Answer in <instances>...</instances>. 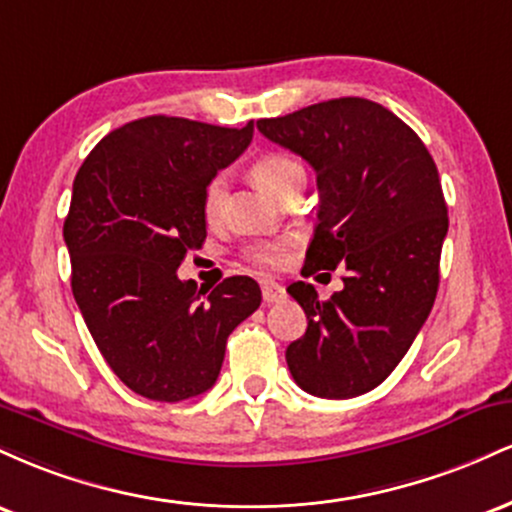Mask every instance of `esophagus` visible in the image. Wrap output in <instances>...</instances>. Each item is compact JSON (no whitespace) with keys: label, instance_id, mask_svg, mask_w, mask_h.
<instances>
[{"label":"esophagus","instance_id":"esophagus-1","mask_svg":"<svg viewBox=\"0 0 512 512\" xmlns=\"http://www.w3.org/2000/svg\"><path fill=\"white\" fill-rule=\"evenodd\" d=\"M286 296V289L276 281H262V298L264 303H279Z\"/></svg>","mask_w":512,"mask_h":512}]
</instances>
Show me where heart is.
I'll use <instances>...</instances> for the list:
<instances>
[{"label": "heart", "mask_w": 512, "mask_h": 512, "mask_svg": "<svg viewBox=\"0 0 512 512\" xmlns=\"http://www.w3.org/2000/svg\"><path fill=\"white\" fill-rule=\"evenodd\" d=\"M303 166L296 158L286 154H264L255 161L252 166V178H255L267 192H272L274 197H279L281 192L289 187V182L296 178H303ZM223 192H226V178L223 175H214L204 187L202 195V211L204 219L214 221L221 211ZM291 240H269V243H260L255 248H250V260L262 267H279L286 260V252H289Z\"/></svg>", "instance_id": "1"}]
</instances>
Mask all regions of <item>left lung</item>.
I'll list each match as a JSON object with an SVG mask.
<instances>
[{"label": "left lung", "mask_w": 512, "mask_h": 512, "mask_svg": "<svg viewBox=\"0 0 512 512\" xmlns=\"http://www.w3.org/2000/svg\"><path fill=\"white\" fill-rule=\"evenodd\" d=\"M257 129L317 175L320 209L303 274L346 267L330 301L305 281L286 289L308 317L286 363L310 395H363L397 368L436 301L448 233L438 168L414 129L366 98L315 103L257 120Z\"/></svg>", "instance_id": "left-lung-1"}]
</instances>
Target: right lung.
<instances>
[{"label":"right lung","mask_w":512,"mask_h":512,"mask_svg":"<svg viewBox=\"0 0 512 512\" xmlns=\"http://www.w3.org/2000/svg\"><path fill=\"white\" fill-rule=\"evenodd\" d=\"M252 132V122L142 117L93 146L74 178L64 243L76 305L113 373L146 399L207 392L228 334L262 303L250 276H228L214 291L178 279L187 250L207 238L204 187Z\"/></svg>","instance_id":"add662e5"}]
</instances>
